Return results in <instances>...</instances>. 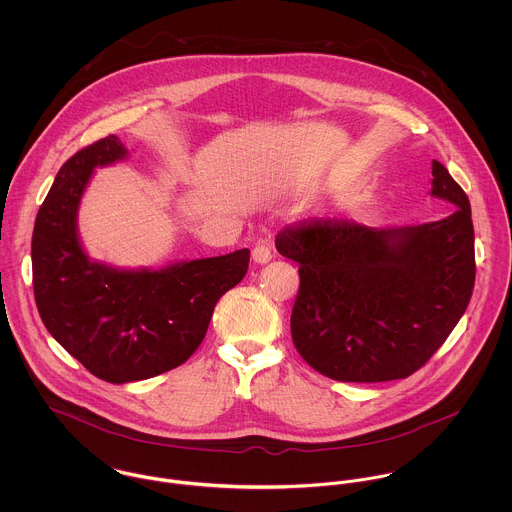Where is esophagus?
<instances>
[{
  "instance_id": "esophagus-1",
  "label": "esophagus",
  "mask_w": 512,
  "mask_h": 512,
  "mask_svg": "<svg viewBox=\"0 0 512 512\" xmlns=\"http://www.w3.org/2000/svg\"><path fill=\"white\" fill-rule=\"evenodd\" d=\"M252 260L256 264H268L272 260V250L266 244H256L252 250Z\"/></svg>"
}]
</instances>
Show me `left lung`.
<instances>
[{"instance_id": "left-lung-1", "label": "left lung", "mask_w": 512, "mask_h": 512, "mask_svg": "<svg viewBox=\"0 0 512 512\" xmlns=\"http://www.w3.org/2000/svg\"><path fill=\"white\" fill-rule=\"evenodd\" d=\"M430 195L455 211L422 224L305 220L278 232V252L299 264L293 345L317 372L341 382L406 378L459 323L475 284L471 205L436 159Z\"/></svg>"}]
</instances>
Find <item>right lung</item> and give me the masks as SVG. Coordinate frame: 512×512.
I'll return each instance as SVG.
<instances>
[{"instance_id": "add662e5", "label": "right lung", "mask_w": 512, "mask_h": 512, "mask_svg": "<svg viewBox=\"0 0 512 512\" xmlns=\"http://www.w3.org/2000/svg\"><path fill=\"white\" fill-rule=\"evenodd\" d=\"M128 157L118 136L80 149L59 169L31 240L33 290L55 341L94 376L126 384L183 365L203 343L215 305L248 270L250 250L118 268L92 260L78 234L96 171Z\"/></svg>"}]
</instances>
